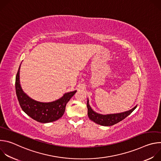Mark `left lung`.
Listing matches in <instances>:
<instances>
[{"label":"left lung","instance_id":"8db88e82","mask_svg":"<svg viewBox=\"0 0 161 161\" xmlns=\"http://www.w3.org/2000/svg\"><path fill=\"white\" fill-rule=\"evenodd\" d=\"M88 99L87 100L86 106L88 109V116L90 120H92L95 123L103 125V126H111L116 124L119 122L125 119L128 115L136 108L137 106H134L132 109L120 113L102 114L95 112L89 105Z\"/></svg>","mask_w":161,"mask_h":161}]
</instances>
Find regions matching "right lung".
Instances as JSON below:
<instances>
[{"label":"right lung","mask_w":161,"mask_h":161,"mask_svg":"<svg viewBox=\"0 0 161 161\" xmlns=\"http://www.w3.org/2000/svg\"><path fill=\"white\" fill-rule=\"evenodd\" d=\"M19 69L16 76L15 88L21 108L32 119L41 123L57 120L65 112L66 104L76 92V90L65 93L61 98L50 103H41L33 100L23 91L19 83Z\"/></svg>","instance_id":"1"}]
</instances>
